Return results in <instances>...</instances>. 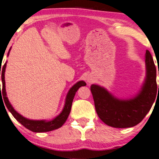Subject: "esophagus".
I'll return each mask as SVG.
<instances>
[{"mask_svg":"<svg viewBox=\"0 0 159 159\" xmlns=\"http://www.w3.org/2000/svg\"><path fill=\"white\" fill-rule=\"evenodd\" d=\"M86 81H87V82L90 83V82L93 81V77L91 75H88L87 78H86Z\"/></svg>","mask_w":159,"mask_h":159,"instance_id":"obj_1","label":"esophagus"}]
</instances>
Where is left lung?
I'll list each match as a JSON object with an SVG mask.
<instances>
[{"label":"left lung","instance_id":"left-lung-1","mask_svg":"<svg viewBox=\"0 0 159 159\" xmlns=\"http://www.w3.org/2000/svg\"><path fill=\"white\" fill-rule=\"evenodd\" d=\"M145 61L147 65L145 83L140 93L132 99L119 100L111 96L103 87L95 84L90 86L96 113L98 117L109 126H134L143 120L152 107L157 93H159V84L158 90L156 68L148 50L146 52Z\"/></svg>","mask_w":159,"mask_h":159}]
</instances>
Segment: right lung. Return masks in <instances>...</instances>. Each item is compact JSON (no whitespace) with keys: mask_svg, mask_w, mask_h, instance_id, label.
Instances as JSON below:
<instances>
[{"mask_svg":"<svg viewBox=\"0 0 159 159\" xmlns=\"http://www.w3.org/2000/svg\"><path fill=\"white\" fill-rule=\"evenodd\" d=\"M10 52V51H9ZM6 65L7 63H4V65L3 66L2 69L1 71L0 70V75L1 73V80H2V90H1V95L0 96L2 97L4 101L5 105H6L7 109L10 111L11 114H12V116L16 118L17 121H19L21 125H24L25 128H27L29 130L32 131L34 132H50V131L54 130V129H58V128L61 127L63 124L65 123V122L66 121L67 118H68L69 113L71 111V107H72V101H73V98L75 95L76 92L78 90L79 87H81V86H85L87 85L84 81H81L78 82L77 84H75L72 88L70 89L69 91L68 94H67L66 98V103L64 108H63V111L61 112V114L58 115L56 118H54L53 120L51 121H45V120H27L26 118L23 117L21 115H20L19 113H17L14 110L13 107H12V105H10V102H9L8 98L7 97V93H6V90H5V80H4V72H5V69H6ZM1 86V85H0ZM2 93L3 96H2L1 93Z\"/></svg>","mask_w":159,"mask_h":159,"instance_id":"right-lung-1","label":"right lung"}]
</instances>
